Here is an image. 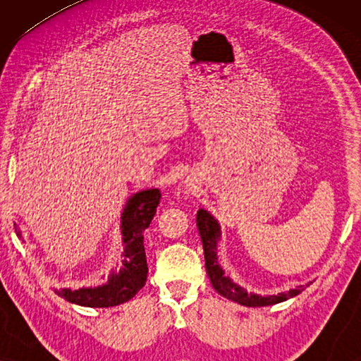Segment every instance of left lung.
I'll return each instance as SVG.
<instances>
[{
	"label": "left lung",
	"mask_w": 361,
	"mask_h": 361,
	"mask_svg": "<svg viewBox=\"0 0 361 361\" xmlns=\"http://www.w3.org/2000/svg\"><path fill=\"white\" fill-rule=\"evenodd\" d=\"M197 228H199L202 245H204V255H205V269L209 274L210 283L214 289L224 298L238 302L246 307H263V305H273L283 300H288L294 295H298L300 290H304L302 286L298 289H289L288 293H281L278 295H258V294H248L243 288L235 284L228 276H225V271L220 268L219 256H216V245L220 240V225L209 212L200 209L197 212Z\"/></svg>",
	"instance_id": "obj_1"
}]
</instances>
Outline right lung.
Wrapping results in <instances>:
<instances>
[{"label": "right lung", "mask_w": 361, "mask_h": 361, "mask_svg": "<svg viewBox=\"0 0 361 361\" xmlns=\"http://www.w3.org/2000/svg\"><path fill=\"white\" fill-rule=\"evenodd\" d=\"M159 189H146L130 197L121 214L123 235V264L120 271H113L106 284L97 288H80L77 290L61 289L57 295L68 302L85 307H113L135 298L147 278V263L145 251V230L149 226L159 205ZM16 235L21 231L16 228Z\"/></svg>", "instance_id": "add662e5"}]
</instances>
